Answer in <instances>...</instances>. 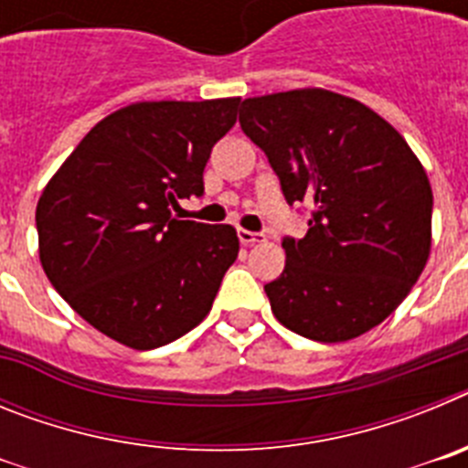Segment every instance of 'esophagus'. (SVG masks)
Segmentation results:
<instances>
[{
  "label": "esophagus",
  "instance_id": "34e87169",
  "mask_svg": "<svg viewBox=\"0 0 468 468\" xmlns=\"http://www.w3.org/2000/svg\"><path fill=\"white\" fill-rule=\"evenodd\" d=\"M264 234H260V231H248V229H239V241L243 243V246H255V243H262L264 241Z\"/></svg>",
  "mask_w": 468,
  "mask_h": 468
}]
</instances>
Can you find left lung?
Segmentation results:
<instances>
[{"instance_id":"obj_1","label":"left lung","mask_w":468,"mask_h":468,"mask_svg":"<svg viewBox=\"0 0 468 468\" xmlns=\"http://www.w3.org/2000/svg\"><path fill=\"white\" fill-rule=\"evenodd\" d=\"M243 133L267 154L288 204H312L285 267L264 285L276 321L309 340H354L399 307L431 253V185L378 112L325 89L243 101Z\"/></svg>"}]
</instances>
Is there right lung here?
Wrapping results in <instances>:
<instances>
[{
  "label": "right lung",
  "mask_w": 468,
  "mask_h": 468,
  "mask_svg": "<svg viewBox=\"0 0 468 468\" xmlns=\"http://www.w3.org/2000/svg\"><path fill=\"white\" fill-rule=\"evenodd\" d=\"M241 98L144 101L107 114L37 204L39 260L63 300L131 349L164 346L208 316L239 255L231 225L180 220L204 192L213 144Z\"/></svg>",
  "instance_id": "add662e5"
}]
</instances>
